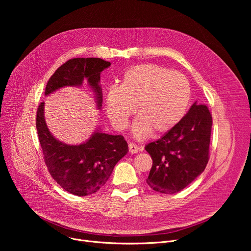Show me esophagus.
<instances>
[{"label": "esophagus", "mask_w": 251, "mask_h": 251, "mask_svg": "<svg viewBox=\"0 0 251 251\" xmlns=\"http://www.w3.org/2000/svg\"><path fill=\"white\" fill-rule=\"evenodd\" d=\"M140 150V148L136 145V144H133V143H130L129 144V153L131 154H136L138 153Z\"/></svg>", "instance_id": "34e87169"}]
</instances>
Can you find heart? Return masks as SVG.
Here are the masks:
<instances>
[{
  "label": "heart",
  "mask_w": 251,
  "mask_h": 251,
  "mask_svg": "<svg viewBox=\"0 0 251 251\" xmlns=\"http://www.w3.org/2000/svg\"><path fill=\"white\" fill-rule=\"evenodd\" d=\"M191 98L188 79L177 71L147 63L128 68L119 87L106 95V112L119 130L127 126L136 107L139 118L134 125L137 138H145L151 131L164 134L184 117Z\"/></svg>",
  "instance_id": "b5f03b06"
}]
</instances>
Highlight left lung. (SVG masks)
Here are the masks:
<instances>
[{
    "mask_svg": "<svg viewBox=\"0 0 251 251\" xmlns=\"http://www.w3.org/2000/svg\"><path fill=\"white\" fill-rule=\"evenodd\" d=\"M211 126L208 107L194 104L172 130L146 145L153 160L146 180L148 186L167 195L189 186L208 162Z\"/></svg>",
    "mask_w": 251,
    "mask_h": 251,
    "instance_id": "1",
    "label": "left lung"
}]
</instances>
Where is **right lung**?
Masks as SVG:
<instances>
[{
  "label": "right lung",
  "instance_id": "add662e5",
  "mask_svg": "<svg viewBox=\"0 0 251 251\" xmlns=\"http://www.w3.org/2000/svg\"><path fill=\"white\" fill-rule=\"evenodd\" d=\"M110 64L97 57L71 58L50 76L45 94L66 85H81L86 78L97 95L100 108V74ZM44 105L41 102L38 107L35 127L49 173L63 190L75 196L84 197L96 193L108 180L118 161L127 154V142L122 135L96 132L81 145H65L50 133L45 122Z\"/></svg>",
  "mask_w": 251,
  "mask_h": 251
}]
</instances>
